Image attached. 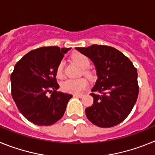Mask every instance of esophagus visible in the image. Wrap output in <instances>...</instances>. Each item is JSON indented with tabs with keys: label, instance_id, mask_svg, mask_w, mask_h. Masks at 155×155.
<instances>
[{
	"label": "esophagus",
	"instance_id": "obj_1",
	"mask_svg": "<svg viewBox=\"0 0 155 155\" xmlns=\"http://www.w3.org/2000/svg\"><path fill=\"white\" fill-rule=\"evenodd\" d=\"M74 96L77 97V98H82V97L84 96V94H74Z\"/></svg>",
	"mask_w": 155,
	"mask_h": 155
}]
</instances>
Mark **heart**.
<instances>
[{"label": "heart", "instance_id": "1", "mask_svg": "<svg viewBox=\"0 0 155 155\" xmlns=\"http://www.w3.org/2000/svg\"><path fill=\"white\" fill-rule=\"evenodd\" d=\"M72 61L78 65L81 69L84 70V74L87 78H92V74L90 71H86L90 66V61L85 55L82 53H77L72 56ZM64 76L63 71V63L61 62L58 64L57 68V77L59 78H62ZM87 85V81L84 78L80 79H68L62 83V90L65 92L71 94H80L84 91Z\"/></svg>", "mask_w": 155, "mask_h": 155}]
</instances>
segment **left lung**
<instances>
[{
  "label": "left lung",
  "instance_id": "left-lung-1",
  "mask_svg": "<svg viewBox=\"0 0 155 155\" xmlns=\"http://www.w3.org/2000/svg\"><path fill=\"white\" fill-rule=\"evenodd\" d=\"M94 63L98 80L91 89L94 98L85 109L87 118L99 127H113L130 113L139 93L137 71L128 57L115 48L102 45L76 47Z\"/></svg>",
  "mask_w": 155,
  "mask_h": 155
}]
</instances>
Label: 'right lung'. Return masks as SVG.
<instances>
[{
    "label": "right lung",
    "mask_w": 155,
    "mask_h": 155,
    "mask_svg": "<svg viewBox=\"0 0 155 155\" xmlns=\"http://www.w3.org/2000/svg\"><path fill=\"white\" fill-rule=\"evenodd\" d=\"M71 48L43 46L31 50L11 74L12 95L20 113L32 124L50 126L61 120L72 94L57 91V68ZM50 93V97L47 94Z\"/></svg>",
    "instance_id": "1"
}]
</instances>
